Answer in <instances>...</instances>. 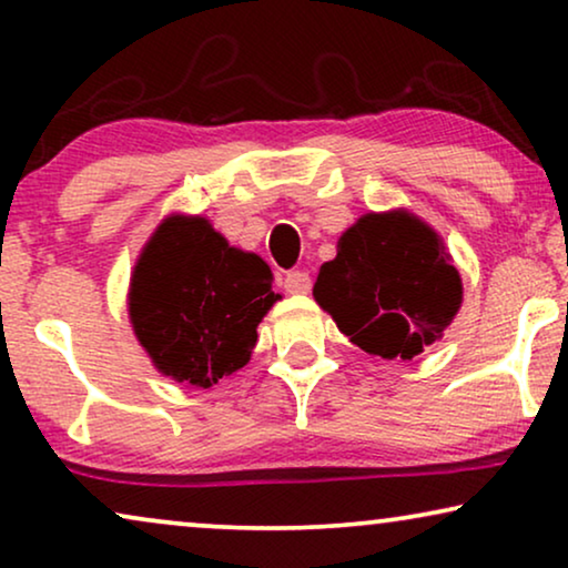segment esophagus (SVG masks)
Wrapping results in <instances>:
<instances>
[{"label": "esophagus", "mask_w": 568, "mask_h": 568, "mask_svg": "<svg viewBox=\"0 0 568 568\" xmlns=\"http://www.w3.org/2000/svg\"><path fill=\"white\" fill-rule=\"evenodd\" d=\"M310 286H313V282H310L307 271H290L284 276V290L290 294H307Z\"/></svg>", "instance_id": "obj_1"}]
</instances>
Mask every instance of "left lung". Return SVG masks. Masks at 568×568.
<instances>
[{
    "mask_svg": "<svg viewBox=\"0 0 568 568\" xmlns=\"http://www.w3.org/2000/svg\"><path fill=\"white\" fill-rule=\"evenodd\" d=\"M313 294L362 352L406 362L453 323L463 282L437 232L398 209L352 224Z\"/></svg>",
    "mask_w": 568,
    "mask_h": 568,
    "instance_id": "1",
    "label": "left lung"
}]
</instances>
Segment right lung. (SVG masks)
Segmentation results:
<instances>
[{"instance_id": "1", "label": "right lung", "mask_w": 568, "mask_h": 568, "mask_svg": "<svg viewBox=\"0 0 568 568\" xmlns=\"http://www.w3.org/2000/svg\"><path fill=\"white\" fill-rule=\"evenodd\" d=\"M268 263L232 247L204 216L173 214L139 255L129 317L162 375L212 387L251 359L278 294Z\"/></svg>"}]
</instances>
